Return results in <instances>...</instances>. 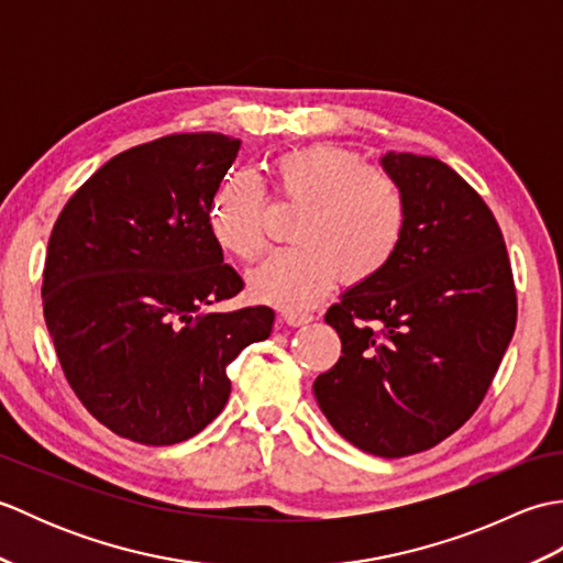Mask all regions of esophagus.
<instances>
[{"mask_svg": "<svg viewBox=\"0 0 563 563\" xmlns=\"http://www.w3.org/2000/svg\"><path fill=\"white\" fill-rule=\"evenodd\" d=\"M312 319L314 317L309 312H297V309H285V312H283V321H285V324H290V327H305Z\"/></svg>", "mask_w": 563, "mask_h": 563, "instance_id": "obj_1", "label": "esophagus"}]
</instances>
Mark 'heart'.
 Returning a JSON list of instances; mask_svg holds the SVG:
<instances>
[{
    "mask_svg": "<svg viewBox=\"0 0 563 563\" xmlns=\"http://www.w3.org/2000/svg\"><path fill=\"white\" fill-rule=\"evenodd\" d=\"M275 194L297 202L295 246H285L249 275L256 300L302 309L319 302L339 275L367 283L399 254L409 200L397 178L339 147L288 152L275 162ZM266 188L251 169L214 186L208 230L224 254L254 261L266 244Z\"/></svg>",
    "mask_w": 563,
    "mask_h": 563,
    "instance_id": "obj_1",
    "label": "heart"
}]
</instances>
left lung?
Listing matches in <instances>:
<instances>
[{
    "instance_id": "left-lung-1",
    "label": "left lung",
    "mask_w": 563,
    "mask_h": 563,
    "mask_svg": "<svg viewBox=\"0 0 563 563\" xmlns=\"http://www.w3.org/2000/svg\"><path fill=\"white\" fill-rule=\"evenodd\" d=\"M409 200L399 254L331 305L339 363L314 397L345 440L377 457L435 448L479 409L518 321L504 234L484 198L433 157L387 152Z\"/></svg>"
}]
</instances>
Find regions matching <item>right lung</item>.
I'll use <instances>...</instances> for the list:
<instances>
[{
	"label": "right lung",
	"instance_id": "1",
	"mask_svg": "<svg viewBox=\"0 0 563 563\" xmlns=\"http://www.w3.org/2000/svg\"><path fill=\"white\" fill-rule=\"evenodd\" d=\"M239 152L176 133L106 162L53 227L43 314L79 401L115 435L174 445L230 399L227 365L271 336L273 309L212 312L244 290L208 230V202Z\"/></svg>",
	"mask_w": 563,
	"mask_h": 563
}]
</instances>
